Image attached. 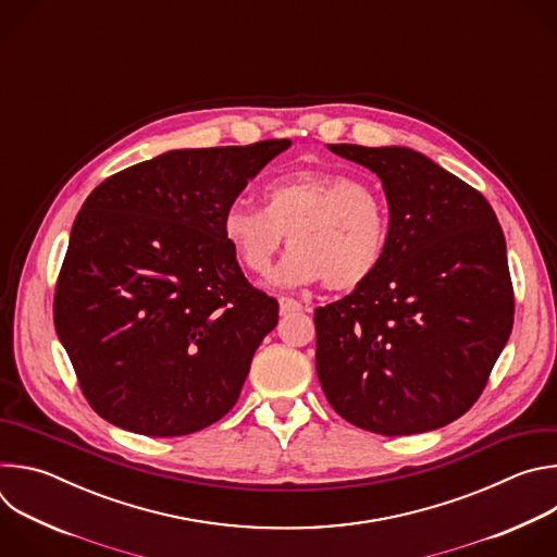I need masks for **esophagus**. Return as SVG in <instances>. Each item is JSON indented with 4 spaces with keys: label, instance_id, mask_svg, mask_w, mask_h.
I'll list each match as a JSON object with an SVG mask.
<instances>
[{
    "label": "esophagus",
    "instance_id": "obj_1",
    "mask_svg": "<svg viewBox=\"0 0 557 557\" xmlns=\"http://www.w3.org/2000/svg\"><path fill=\"white\" fill-rule=\"evenodd\" d=\"M280 310L286 314V312H297V310H304V304L293 299V297H280Z\"/></svg>",
    "mask_w": 557,
    "mask_h": 557
}]
</instances>
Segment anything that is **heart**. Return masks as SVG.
Here are the masks:
<instances>
[{
    "label": "heart",
    "mask_w": 557,
    "mask_h": 557,
    "mask_svg": "<svg viewBox=\"0 0 557 557\" xmlns=\"http://www.w3.org/2000/svg\"><path fill=\"white\" fill-rule=\"evenodd\" d=\"M222 235L237 262L267 275L284 237L293 247L273 275L275 286L324 280L333 290L368 282L385 260L389 211L376 187L344 172L299 170L273 178L262 191V209L231 202Z\"/></svg>",
    "instance_id": "1"
}]
</instances>
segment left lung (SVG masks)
<instances>
[{"instance_id": "1", "label": "left lung", "mask_w": 557, "mask_h": 557, "mask_svg": "<svg viewBox=\"0 0 557 557\" xmlns=\"http://www.w3.org/2000/svg\"><path fill=\"white\" fill-rule=\"evenodd\" d=\"M329 149L381 178L389 245L368 282L314 310L317 376L361 430H438L475 404L511 335L503 228L481 191L421 151Z\"/></svg>"}]
</instances>
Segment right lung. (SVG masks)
Segmentation results:
<instances>
[{
    "instance_id": "obj_1",
    "label": "right lung",
    "mask_w": 557,
    "mask_h": 557,
    "mask_svg": "<svg viewBox=\"0 0 557 557\" xmlns=\"http://www.w3.org/2000/svg\"><path fill=\"white\" fill-rule=\"evenodd\" d=\"M288 147L174 149L88 196L57 280L54 329L99 417L168 438L235 406L277 301L247 282L222 215Z\"/></svg>"
}]
</instances>
